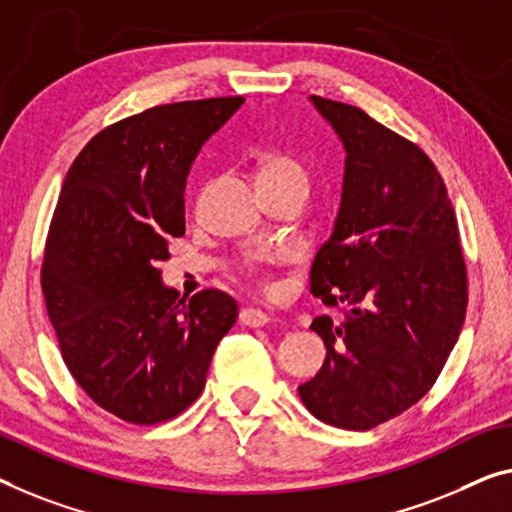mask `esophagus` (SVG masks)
Returning <instances> with one entry per match:
<instances>
[{
  "label": "esophagus",
  "instance_id": "esophagus-1",
  "mask_svg": "<svg viewBox=\"0 0 512 512\" xmlns=\"http://www.w3.org/2000/svg\"><path fill=\"white\" fill-rule=\"evenodd\" d=\"M269 315H266L264 310H259V308H243L241 312H239V322L243 324V326H253V329H259V326H266L269 324Z\"/></svg>",
  "mask_w": 512,
  "mask_h": 512
}]
</instances>
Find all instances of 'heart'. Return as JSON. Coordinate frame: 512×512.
Masks as SVG:
<instances>
[{
    "instance_id": "1",
    "label": "heart",
    "mask_w": 512,
    "mask_h": 512,
    "mask_svg": "<svg viewBox=\"0 0 512 512\" xmlns=\"http://www.w3.org/2000/svg\"><path fill=\"white\" fill-rule=\"evenodd\" d=\"M305 170L299 160L287 154H264L257 160V186H269V183L285 181H303Z\"/></svg>"
}]
</instances>
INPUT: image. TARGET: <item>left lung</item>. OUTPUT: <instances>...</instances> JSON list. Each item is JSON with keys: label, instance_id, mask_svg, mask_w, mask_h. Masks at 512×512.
<instances>
[{"label": "left lung", "instance_id": "left-lung-1", "mask_svg": "<svg viewBox=\"0 0 512 512\" xmlns=\"http://www.w3.org/2000/svg\"><path fill=\"white\" fill-rule=\"evenodd\" d=\"M310 101L347 154L310 292L352 310L342 324L312 322L326 358L299 395L319 421L363 432L407 411L441 375L467 315V266L446 183L423 149L354 105Z\"/></svg>", "mask_w": 512, "mask_h": 512}]
</instances>
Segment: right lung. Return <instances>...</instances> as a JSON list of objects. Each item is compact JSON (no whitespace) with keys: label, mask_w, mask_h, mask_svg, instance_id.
Wrapping results in <instances>:
<instances>
[{"label":"right lung","mask_w":512,"mask_h":512,"mask_svg":"<svg viewBox=\"0 0 512 512\" xmlns=\"http://www.w3.org/2000/svg\"><path fill=\"white\" fill-rule=\"evenodd\" d=\"M246 98L156 105L91 137L68 170L41 269L66 368L98 407L135 425L179 416L207 384L239 315L220 289L163 285L167 241L202 144Z\"/></svg>","instance_id":"add662e5"}]
</instances>
